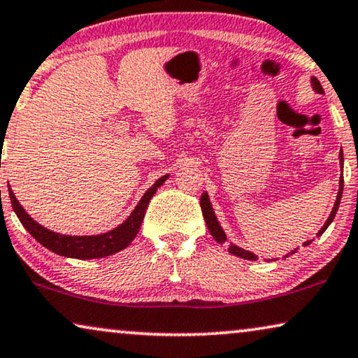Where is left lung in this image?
<instances>
[{
	"mask_svg": "<svg viewBox=\"0 0 358 358\" xmlns=\"http://www.w3.org/2000/svg\"><path fill=\"white\" fill-rule=\"evenodd\" d=\"M311 87H313L315 92H318V94H323V92H324L323 87H321L320 80L316 79V78H311ZM339 164H341V170L344 169V154H342V149H341V152H339ZM342 189H344V175H341V178H339V191H337V198H336L334 208H332V210H331V214H329L328 220H326L323 227H321V230L318 231V234H316V236H321V235H323V234H324V230L328 229L329 225H331L332 220H334V217H336V213H337V209H339V204H341ZM201 209H203V215H204L206 225H208V229H209V231H210V235L214 236V240L217 241V243H220V245L225 243V241H227V235H225V231L222 230V227H220V224H219L217 217H215L214 209H213V204H210V201H209V194H208V193H203V196H201ZM311 241H313V240L305 241L303 245H305V246H308V245L311 243ZM296 250H299V248H295L294 251H290V253H289V255H285L284 258H287V256H290V255L296 253ZM229 251H230L231 255L238 256V258L250 259V261H256V259H258V256L251 253V251H246V250L240 248V246H236V245H234V243H230V246H229ZM269 261H275V259H269Z\"/></svg>",
	"mask_w": 358,
	"mask_h": 358,
	"instance_id": "8db88e82",
	"label": "left lung"
}]
</instances>
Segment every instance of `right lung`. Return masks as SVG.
<instances>
[{
    "label": "right lung",
    "instance_id": "1",
    "mask_svg": "<svg viewBox=\"0 0 358 358\" xmlns=\"http://www.w3.org/2000/svg\"><path fill=\"white\" fill-rule=\"evenodd\" d=\"M169 178V175L160 177L150 188L145 191L143 198L138 203V206L133 209V213L128 215V219L123 224H120L118 227L113 230L105 231L100 235H62L57 231H52L45 229L43 225L30 217L26 213V209L19 204V201L14 196L11 186H9V198H11V204L16 215L21 220L30 235L38 241L40 245H43L45 248H48L53 253L64 258H76V259H95V258H105V256L115 255L118 251L127 248V246L134 240V236L138 235L143 224L145 209H148L149 201L152 199L159 186L165 183V180Z\"/></svg>",
    "mask_w": 358,
    "mask_h": 358
}]
</instances>
